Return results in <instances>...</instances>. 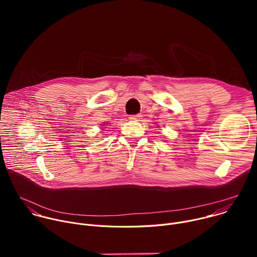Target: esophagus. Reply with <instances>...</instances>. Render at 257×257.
I'll list each match as a JSON object with an SVG mask.
<instances>
[{
    "label": "esophagus",
    "instance_id": "esophagus-1",
    "mask_svg": "<svg viewBox=\"0 0 257 257\" xmlns=\"http://www.w3.org/2000/svg\"><path fill=\"white\" fill-rule=\"evenodd\" d=\"M140 118H141V115H140V114H136V115H131V116L129 117V119H130V120H136V121H137V120H139Z\"/></svg>",
    "mask_w": 257,
    "mask_h": 257
}]
</instances>
